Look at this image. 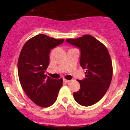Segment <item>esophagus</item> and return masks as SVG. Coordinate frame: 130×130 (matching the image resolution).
I'll use <instances>...</instances> for the list:
<instances>
[{
  "label": "esophagus",
  "mask_w": 130,
  "mask_h": 130,
  "mask_svg": "<svg viewBox=\"0 0 130 130\" xmlns=\"http://www.w3.org/2000/svg\"><path fill=\"white\" fill-rule=\"evenodd\" d=\"M63 81L65 82V83H69V82H70V80H67V79H65V78H64Z\"/></svg>",
  "instance_id": "1"
}]
</instances>
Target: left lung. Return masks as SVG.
<instances>
[{"mask_svg":"<svg viewBox=\"0 0 130 130\" xmlns=\"http://www.w3.org/2000/svg\"><path fill=\"white\" fill-rule=\"evenodd\" d=\"M66 41L79 48L80 64L82 69H86V78L82 80H77L80 88L73 93V98L83 106L93 105L103 98L111 84L112 66L108 50L91 35Z\"/></svg>","mask_w":130,"mask_h":130,"instance_id":"left-lung-1","label":"left lung"}]
</instances>
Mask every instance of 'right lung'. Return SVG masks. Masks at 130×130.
Returning a JSON list of instances; mask_svg holds the SVG:
<instances>
[{
    "label": "right lung",
    "instance_id": "1",
    "mask_svg": "<svg viewBox=\"0 0 130 130\" xmlns=\"http://www.w3.org/2000/svg\"><path fill=\"white\" fill-rule=\"evenodd\" d=\"M63 41L64 39L41 34L27 41L21 51L18 63L21 85L29 98L41 107L52 106L63 86L62 78L53 79L44 72L49 65L51 50Z\"/></svg>",
    "mask_w": 130,
    "mask_h": 130
}]
</instances>
